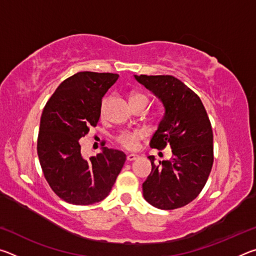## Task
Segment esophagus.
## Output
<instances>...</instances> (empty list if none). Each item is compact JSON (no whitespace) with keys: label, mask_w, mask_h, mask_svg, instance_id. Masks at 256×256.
Segmentation results:
<instances>
[{"label":"esophagus","mask_w":256,"mask_h":256,"mask_svg":"<svg viewBox=\"0 0 256 256\" xmlns=\"http://www.w3.org/2000/svg\"><path fill=\"white\" fill-rule=\"evenodd\" d=\"M138 158V154H128L126 160H128V162H133V160H136Z\"/></svg>","instance_id":"obj_1"}]
</instances>
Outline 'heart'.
I'll use <instances>...</instances> for the list:
<instances>
[{"label": "heart", "instance_id": "b5f03b06", "mask_svg": "<svg viewBox=\"0 0 256 256\" xmlns=\"http://www.w3.org/2000/svg\"><path fill=\"white\" fill-rule=\"evenodd\" d=\"M144 102L149 104V98L144 94L134 92L131 96V104ZM146 136V132L142 130H133V131H124L118 136V142L128 150H136L138 148V141Z\"/></svg>", "mask_w": 256, "mask_h": 256}]
</instances>
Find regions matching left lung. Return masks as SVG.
<instances>
[{"mask_svg":"<svg viewBox=\"0 0 256 256\" xmlns=\"http://www.w3.org/2000/svg\"><path fill=\"white\" fill-rule=\"evenodd\" d=\"M162 102L164 112L150 140L151 148L170 146L172 157L154 164L142 184L146 201L158 209L188 204L208 180L214 164V133L200 97L172 76H134Z\"/></svg>","mask_w":256,"mask_h":256,"instance_id":"left-lung-1","label":"left lung"}]
</instances>
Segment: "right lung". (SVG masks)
<instances>
[{
  "label": "right lung",
  "mask_w": 256,
  "mask_h": 256,
  "mask_svg": "<svg viewBox=\"0 0 256 256\" xmlns=\"http://www.w3.org/2000/svg\"><path fill=\"white\" fill-rule=\"evenodd\" d=\"M118 79L114 73H76L58 86L42 110L38 158L50 188L71 204L104 200L126 160L123 151L107 146L96 157L86 158L79 141L97 125L102 99Z\"/></svg>",
  "instance_id": "right-lung-1"
}]
</instances>
